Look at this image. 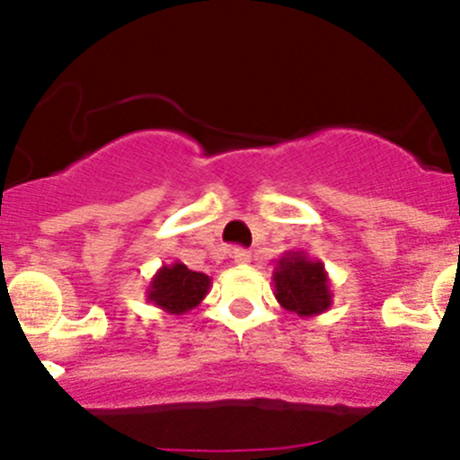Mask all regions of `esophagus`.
Wrapping results in <instances>:
<instances>
[{
    "label": "esophagus",
    "instance_id": "34e87169",
    "mask_svg": "<svg viewBox=\"0 0 460 460\" xmlns=\"http://www.w3.org/2000/svg\"><path fill=\"white\" fill-rule=\"evenodd\" d=\"M233 258H234V262H237V265H249V262H251V251L234 249L233 251Z\"/></svg>",
    "mask_w": 460,
    "mask_h": 460
}]
</instances>
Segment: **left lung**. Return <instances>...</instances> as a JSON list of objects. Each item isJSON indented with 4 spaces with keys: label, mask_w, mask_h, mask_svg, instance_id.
<instances>
[{
    "label": "left lung",
    "mask_w": 460,
    "mask_h": 460,
    "mask_svg": "<svg viewBox=\"0 0 460 460\" xmlns=\"http://www.w3.org/2000/svg\"><path fill=\"white\" fill-rule=\"evenodd\" d=\"M274 296L286 311L296 313L299 318H315L329 311L334 302L332 280L324 262L311 258L306 251H288L276 260Z\"/></svg>",
    "instance_id": "1"
}]
</instances>
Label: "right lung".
I'll return each instance as SVG.
<instances>
[{
	"label": "right lung",
	"mask_w": 460,
	"mask_h": 460,
	"mask_svg": "<svg viewBox=\"0 0 460 460\" xmlns=\"http://www.w3.org/2000/svg\"><path fill=\"white\" fill-rule=\"evenodd\" d=\"M211 279L200 271H193L174 260L172 265H164L149 280L147 302L170 315H184L195 308L209 292Z\"/></svg>",
	"instance_id": "add662e5"
}]
</instances>
